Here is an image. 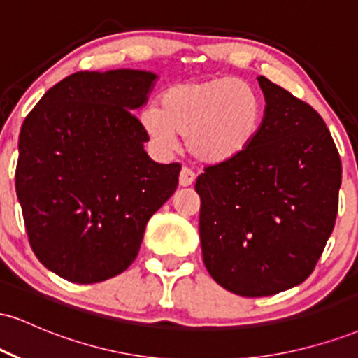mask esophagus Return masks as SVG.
<instances>
[{
  "label": "esophagus",
  "mask_w": 358,
  "mask_h": 358,
  "mask_svg": "<svg viewBox=\"0 0 358 358\" xmlns=\"http://www.w3.org/2000/svg\"><path fill=\"white\" fill-rule=\"evenodd\" d=\"M193 182H195V173L190 168H182V171H180V187H190Z\"/></svg>",
  "instance_id": "34e87169"
}]
</instances>
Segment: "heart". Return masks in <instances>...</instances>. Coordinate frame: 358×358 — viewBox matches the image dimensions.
Segmentation results:
<instances>
[{
	"label": "heart",
	"instance_id": "b5f03b06",
	"mask_svg": "<svg viewBox=\"0 0 358 358\" xmlns=\"http://www.w3.org/2000/svg\"><path fill=\"white\" fill-rule=\"evenodd\" d=\"M262 117L264 104L249 82L213 77L171 85L159 108L141 109L139 124L158 150H175L180 134L193 158L213 165L245 153L256 141Z\"/></svg>",
	"mask_w": 358,
	"mask_h": 358
}]
</instances>
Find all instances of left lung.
<instances>
[{
    "label": "left lung",
    "instance_id": "8db88e82",
    "mask_svg": "<svg viewBox=\"0 0 358 358\" xmlns=\"http://www.w3.org/2000/svg\"><path fill=\"white\" fill-rule=\"evenodd\" d=\"M266 108L245 153L199 175L205 268L231 293L271 296L313 273L335 227L342 162L327 124L264 76Z\"/></svg>",
    "mask_w": 358,
    "mask_h": 358
}]
</instances>
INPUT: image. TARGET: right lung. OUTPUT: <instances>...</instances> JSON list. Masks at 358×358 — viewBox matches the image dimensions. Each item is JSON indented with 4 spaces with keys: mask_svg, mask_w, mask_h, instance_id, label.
<instances>
[{
    "mask_svg": "<svg viewBox=\"0 0 358 358\" xmlns=\"http://www.w3.org/2000/svg\"><path fill=\"white\" fill-rule=\"evenodd\" d=\"M156 80L133 69L72 73L24 119L16 196L35 256L57 276L90 285L126 271L178 187L182 166L148 156L133 116Z\"/></svg>",
    "mask_w": 358,
    "mask_h": 358,
    "instance_id": "obj_1",
    "label": "right lung"
}]
</instances>
